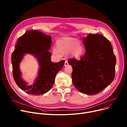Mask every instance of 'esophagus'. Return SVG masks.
<instances>
[{
  "instance_id": "esophagus-1",
  "label": "esophagus",
  "mask_w": 127,
  "mask_h": 127,
  "mask_svg": "<svg viewBox=\"0 0 127 127\" xmlns=\"http://www.w3.org/2000/svg\"><path fill=\"white\" fill-rule=\"evenodd\" d=\"M69 65L68 62L67 61H66L65 62V64H64L65 66H67V65Z\"/></svg>"
}]
</instances>
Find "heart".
Returning <instances> with one entry per match:
<instances>
[{"label":"heart","instance_id":"obj_1","mask_svg":"<svg viewBox=\"0 0 127 127\" xmlns=\"http://www.w3.org/2000/svg\"><path fill=\"white\" fill-rule=\"evenodd\" d=\"M57 48L52 49L53 54L61 58L62 55H70L75 59H79L83 54L84 48L82 44L76 38L72 37H64L57 42Z\"/></svg>","mask_w":127,"mask_h":127}]
</instances>
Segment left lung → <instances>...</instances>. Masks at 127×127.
Instances as JSON below:
<instances>
[{
	"label": "left lung",
	"mask_w": 127,
	"mask_h": 127,
	"mask_svg": "<svg viewBox=\"0 0 127 127\" xmlns=\"http://www.w3.org/2000/svg\"><path fill=\"white\" fill-rule=\"evenodd\" d=\"M82 39L85 55L80 61H68L72 68V82L80 92L95 95L114 80L116 57L110 41L102 35L89 34Z\"/></svg>",
	"instance_id": "left-lung-1"
}]
</instances>
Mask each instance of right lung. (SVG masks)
I'll use <instances>...</instances> for the list:
<instances>
[{"label":"right lung","instance_id":"add662e5","mask_svg":"<svg viewBox=\"0 0 127 127\" xmlns=\"http://www.w3.org/2000/svg\"><path fill=\"white\" fill-rule=\"evenodd\" d=\"M51 37L38 30H29L19 37L11 57L13 75L18 87L29 94L38 95L48 92L55 83L57 73L62 69L65 61H51L48 51ZM26 54L34 55L39 65L38 75L32 85L28 86L21 77L19 65Z\"/></svg>","mask_w":127,"mask_h":127}]
</instances>
